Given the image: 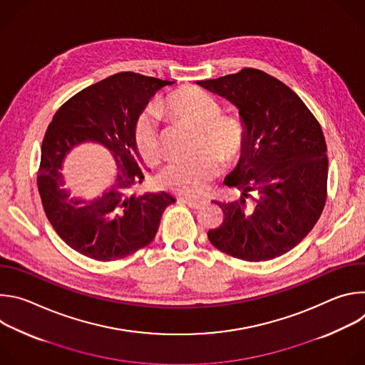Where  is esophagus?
Wrapping results in <instances>:
<instances>
[{
    "instance_id": "34e87169",
    "label": "esophagus",
    "mask_w": 365,
    "mask_h": 365,
    "mask_svg": "<svg viewBox=\"0 0 365 365\" xmlns=\"http://www.w3.org/2000/svg\"><path fill=\"white\" fill-rule=\"evenodd\" d=\"M179 202H182V203H185V205L193 207V210H199V207H202V206L206 203L205 199H199V197H186V196L179 197Z\"/></svg>"
}]
</instances>
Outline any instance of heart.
I'll return each mask as SVG.
<instances>
[{
	"instance_id": "obj_1",
	"label": "heart",
	"mask_w": 365,
	"mask_h": 365,
	"mask_svg": "<svg viewBox=\"0 0 365 365\" xmlns=\"http://www.w3.org/2000/svg\"><path fill=\"white\" fill-rule=\"evenodd\" d=\"M160 115L199 131L197 150L189 160L170 162L159 175L162 187L196 195L205 189L221 170V160L237 159L245 147V128L234 117H222L221 103L205 91L196 88L179 89L163 99L158 107ZM133 140L137 154L145 165H154L160 159V127L151 111L138 115L133 128ZM210 148V150H203Z\"/></svg>"
}]
</instances>
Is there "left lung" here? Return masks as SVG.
Segmentation results:
<instances>
[{"label":"left lung","mask_w":365,"mask_h":365,"mask_svg":"<svg viewBox=\"0 0 365 365\" xmlns=\"http://www.w3.org/2000/svg\"><path fill=\"white\" fill-rule=\"evenodd\" d=\"M196 83L234 103L247 135L224 182L241 190V199L214 200L224 221L207 238L245 262L286 254L315 227L327 200V143L318 120L287 85L263 71L245 68ZM247 197L252 205L245 203Z\"/></svg>","instance_id":"1"}]
</instances>
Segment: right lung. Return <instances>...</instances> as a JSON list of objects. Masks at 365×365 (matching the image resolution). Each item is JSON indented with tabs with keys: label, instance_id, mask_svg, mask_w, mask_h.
I'll return each mask as SVG.
<instances>
[{
	"label": "right lung",
	"instance_id": "1",
	"mask_svg": "<svg viewBox=\"0 0 365 365\" xmlns=\"http://www.w3.org/2000/svg\"><path fill=\"white\" fill-rule=\"evenodd\" d=\"M175 82L121 72L93 83L58 110L43 144L37 186L43 210L58 235L75 251L98 262H113L148 245L166 207L168 192L131 195L144 179L133 128L148 101ZM92 140L107 146L118 165L110 187L93 200L72 198L63 187V160L73 146Z\"/></svg>",
	"mask_w": 365,
	"mask_h": 365
}]
</instances>
